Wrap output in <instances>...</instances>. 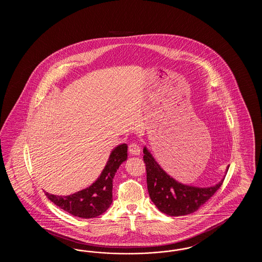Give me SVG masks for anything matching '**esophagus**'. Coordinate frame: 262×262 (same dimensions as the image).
I'll return each instance as SVG.
<instances>
[{
    "label": "esophagus",
    "mask_w": 262,
    "mask_h": 262,
    "mask_svg": "<svg viewBox=\"0 0 262 262\" xmlns=\"http://www.w3.org/2000/svg\"><path fill=\"white\" fill-rule=\"evenodd\" d=\"M128 152L132 155H139L140 154V147L137 142H133L128 145Z\"/></svg>",
    "instance_id": "34e87169"
}]
</instances>
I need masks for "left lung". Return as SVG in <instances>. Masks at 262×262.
<instances>
[{
    "instance_id": "8db88e82",
    "label": "left lung",
    "mask_w": 262,
    "mask_h": 262,
    "mask_svg": "<svg viewBox=\"0 0 262 262\" xmlns=\"http://www.w3.org/2000/svg\"><path fill=\"white\" fill-rule=\"evenodd\" d=\"M146 182L149 196L160 211L169 216H183L196 211L222 186L224 179L208 187H192L177 182L155 161L146 147L143 148ZM227 168V172H228Z\"/></svg>"
}]
</instances>
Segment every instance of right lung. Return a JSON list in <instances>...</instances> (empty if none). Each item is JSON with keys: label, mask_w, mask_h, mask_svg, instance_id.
I'll return each instance as SVG.
<instances>
[{"label": "right lung", "mask_w": 262, "mask_h": 262, "mask_svg": "<svg viewBox=\"0 0 262 262\" xmlns=\"http://www.w3.org/2000/svg\"><path fill=\"white\" fill-rule=\"evenodd\" d=\"M127 145H118L110 154L109 160L98 179L90 186L70 195H45L62 210L83 219L94 218L106 211L113 201V179L120 165L127 158Z\"/></svg>", "instance_id": "add662e5"}]
</instances>
